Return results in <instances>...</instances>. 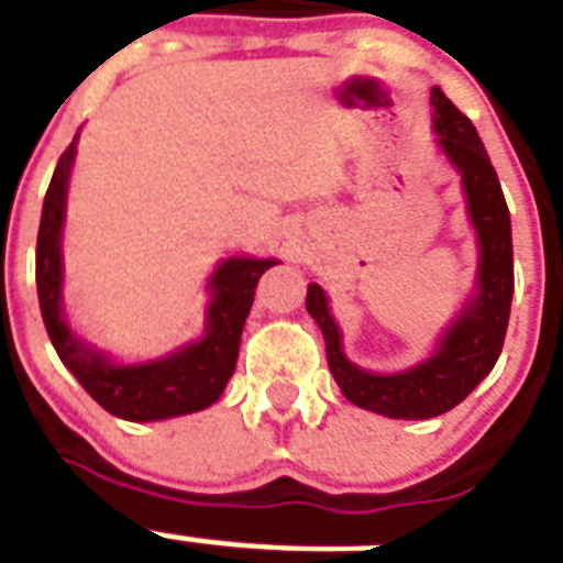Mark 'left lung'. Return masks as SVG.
<instances>
[{
    "instance_id": "left-lung-1",
    "label": "left lung",
    "mask_w": 563,
    "mask_h": 563,
    "mask_svg": "<svg viewBox=\"0 0 563 563\" xmlns=\"http://www.w3.org/2000/svg\"><path fill=\"white\" fill-rule=\"evenodd\" d=\"M431 106H434V132L440 134V146L463 175L468 216L481 241L475 301L449 328L431 360L402 374L379 376L345 360L339 345V328L328 313L322 287L310 285L305 299L308 313L322 328L328 365L345 399L394 420H429L445 415L475 391L477 383L495 368L500 356L515 290L512 227H509V207L500 192L495 166L472 120L440 88L431 91Z\"/></svg>"
}]
</instances>
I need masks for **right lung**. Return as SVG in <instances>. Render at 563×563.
<instances>
[{
    "mask_svg": "<svg viewBox=\"0 0 563 563\" xmlns=\"http://www.w3.org/2000/svg\"><path fill=\"white\" fill-rule=\"evenodd\" d=\"M77 143V141H74ZM74 143L63 152L54 178L42 203L40 235H36V292H40L42 322L57 347L59 360L77 383L114 417L132 422L164 420V417L192 415L212 406L230 383L239 360L244 319L255 299V285L271 271V258H230L212 276V305H209L207 336L187 345L166 360L143 365H111L103 354H95L68 331L59 308L63 258L59 232L65 216V187L74 164Z\"/></svg>",
    "mask_w": 563,
    "mask_h": 563,
    "instance_id": "obj_1",
    "label": "right lung"
}]
</instances>
